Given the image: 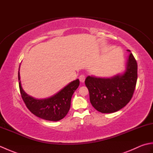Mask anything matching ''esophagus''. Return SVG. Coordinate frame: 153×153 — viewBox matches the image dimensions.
<instances>
[{
	"mask_svg": "<svg viewBox=\"0 0 153 153\" xmlns=\"http://www.w3.org/2000/svg\"><path fill=\"white\" fill-rule=\"evenodd\" d=\"M79 81L82 83H83L84 82H85V76H84V75L82 74L80 75L79 77Z\"/></svg>",
	"mask_w": 153,
	"mask_h": 153,
	"instance_id": "esophagus-1",
	"label": "esophagus"
}]
</instances>
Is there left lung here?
Instances as JSON below:
<instances>
[{
  "label": "left lung",
  "mask_w": 153,
  "mask_h": 153,
  "mask_svg": "<svg viewBox=\"0 0 153 153\" xmlns=\"http://www.w3.org/2000/svg\"><path fill=\"white\" fill-rule=\"evenodd\" d=\"M123 74L110 78L88 76L85 81L92 106L102 113H112L123 108L131 99L137 79V64L129 50Z\"/></svg>",
  "instance_id": "1"
}]
</instances>
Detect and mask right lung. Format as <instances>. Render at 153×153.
<instances>
[{
  "mask_svg": "<svg viewBox=\"0 0 153 153\" xmlns=\"http://www.w3.org/2000/svg\"><path fill=\"white\" fill-rule=\"evenodd\" d=\"M18 80L22 98L30 111L39 118L54 122L60 120L66 116L70 108L71 97L79 85V81L77 79L49 98L36 99L27 95L23 90L19 71Z\"/></svg>",
  "mask_w": 153,
  "mask_h": 153,
  "instance_id": "add662e5",
  "label": "right lung"
}]
</instances>
